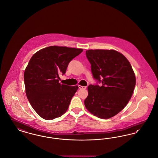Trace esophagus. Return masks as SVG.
Here are the masks:
<instances>
[{
    "label": "esophagus",
    "instance_id": "obj_1",
    "mask_svg": "<svg viewBox=\"0 0 158 158\" xmlns=\"http://www.w3.org/2000/svg\"><path fill=\"white\" fill-rule=\"evenodd\" d=\"M78 87H79V89H86V86H81V85H78Z\"/></svg>",
    "mask_w": 158,
    "mask_h": 158
}]
</instances>
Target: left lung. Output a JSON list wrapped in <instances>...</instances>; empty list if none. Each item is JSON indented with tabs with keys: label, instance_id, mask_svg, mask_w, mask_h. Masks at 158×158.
Masks as SVG:
<instances>
[{
	"label": "left lung",
	"instance_id": "8db88e82",
	"mask_svg": "<svg viewBox=\"0 0 158 158\" xmlns=\"http://www.w3.org/2000/svg\"><path fill=\"white\" fill-rule=\"evenodd\" d=\"M86 56L97 83L88 86L85 107L98 118H110L130 101L135 87V73L126 57L115 50H89ZM98 82L102 85H98Z\"/></svg>",
	"mask_w": 158,
	"mask_h": 158
}]
</instances>
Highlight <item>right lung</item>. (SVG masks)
<instances>
[{
  "instance_id": "right-lung-1",
  "label": "right lung",
  "mask_w": 158,
  "mask_h": 158,
  "mask_svg": "<svg viewBox=\"0 0 158 158\" xmlns=\"http://www.w3.org/2000/svg\"><path fill=\"white\" fill-rule=\"evenodd\" d=\"M82 49L50 46L35 53L24 72L27 98L35 112L43 118L52 120L68 110L77 86L59 82L60 74H65L70 61Z\"/></svg>"
}]
</instances>
